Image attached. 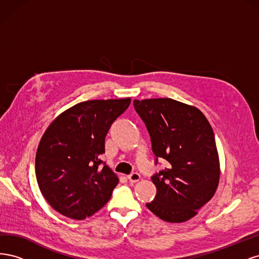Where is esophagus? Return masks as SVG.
Listing matches in <instances>:
<instances>
[{
    "label": "esophagus",
    "mask_w": 259,
    "mask_h": 259,
    "mask_svg": "<svg viewBox=\"0 0 259 259\" xmlns=\"http://www.w3.org/2000/svg\"><path fill=\"white\" fill-rule=\"evenodd\" d=\"M127 179L130 180L131 183H137L138 180L140 179V175H139L138 173H136V171H135V173H132V174H130V175L127 176Z\"/></svg>",
    "instance_id": "esophagus-1"
}]
</instances>
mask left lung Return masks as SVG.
<instances>
[{"label": "left lung", "mask_w": 259, "mask_h": 259, "mask_svg": "<svg viewBox=\"0 0 259 259\" xmlns=\"http://www.w3.org/2000/svg\"><path fill=\"white\" fill-rule=\"evenodd\" d=\"M134 107L146 124L153 153L168 162L152 176L156 195L146 205L164 222L189 221L214 197L219 184L213 128L197 107L171 98L134 100Z\"/></svg>", "instance_id": "left-lung-1"}]
</instances>
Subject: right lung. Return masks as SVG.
Returning <instances> with one entry per match:
<instances>
[{"label":"right lung","mask_w":259,"mask_h":259,"mask_svg":"<svg viewBox=\"0 0 259 259\" xmlns=\"http://www.w3.org/2000/svg\"><path fill=\"white\" fill-rule=\"evenodd\" d=\"M131 98L88 100L67 109L46 128L35 155L38 188L66 217L85 219L110 200L119 178L99 155L111 124Z\"/></svg>","instance_id":"right-lung-1"}]
</instances>
